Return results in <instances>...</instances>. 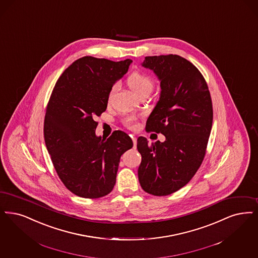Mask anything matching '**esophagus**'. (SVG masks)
Here are the masks:
<instances>
[{
    "label": "esophagus",
    "instance_id": "obj_1",
    "mask_svg": "<svg viewBox=\"0 0 258 258\" xmlns=\"http://www.w3.org/2000/svg\"><path fill=\"white\" fill-rule=\"evenodd\" d=\"M132 139H133V142H134V148L135 149L136 148V143H137V139H136V137L134 135H132Z\"/></svg>",
    "mask_w": 258,
    "mask_h": 258
}]
</instances>
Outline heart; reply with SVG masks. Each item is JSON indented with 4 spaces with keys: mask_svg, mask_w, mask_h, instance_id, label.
<instances>
[{
    "mask_svg": "<svg viewBox=\"0 0 258 258\" xmlns=\"http://www.w3.org/2000/svg\"><path fill=\"white\" fill-rule=\"evenodd\" d=\"M127 84L130 88L134 91L137 96L142 97L144 95H150L155 88V81L154 79L144 72L135 71L132 73L127 78ZM118 84H113L109 89L107 94V103H110L113 100L114 96L118 91ZM124 124L128 128L136 127V118L134 116H127L124 119Z\"/></svg>",
    "mask_w": 258,
    "mask_h": 258,
    "instance_id": "obj_1",
    "label": "heart"
}]
</instances>
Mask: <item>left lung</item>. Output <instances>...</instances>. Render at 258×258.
<instances>
[{
  "mask_svg": "<svg viewBox=\"0 0 258 258\" xmlns=\"http://www.w3.org/2000/svg\"><path fill=\"white\" fill-rule=\"evenodd\" d=\"M160 80L161 94L146 123V132L165 141L150 145L140 136L142 161L138 178L145 192L168 196L185 186L202 165L213 121L208 86L202 73L177 54L146 56L142 64Z\"/></svg>",
  "mask_w": 258,
  "mask_h": 258,
  "instance_id": "8db88e82",
  "label": "left lung"
}]
</instances>
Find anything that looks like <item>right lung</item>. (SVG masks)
<instances>
[{
  "mask_svg": "<svg viewBox=\"0 0 258 258\" xmlns=\"http://www.w3.org/2000/svg\"><path fill=\"white\" fill-rule=\"evenodd\" d=\"M132 62L83 56L62 73L52 89L44 119L45 144L62 183L77 196L109 194L121 155L134 146L122 131L107 139L95 134V119L106 109L109 89Z\"/></svg>",
  "mask_w": 258,
  "mask_h": 258,
  "instance_id": "1",
  "label": "right lung"
}]
</instances>
